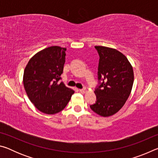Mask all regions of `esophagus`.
Wrapping results in <instances>:
<instances>
[{
    "label": "esophagus",
    "instance_id": "34e87169",
    "mask_svg": "<svg viewBox=\"0 0 158 158\" xmlns=\"http://www.w3.org/2000/svg\"><path fill=\"white\" fill-rule=\"evenodd\" d=\"M80 92L81 93H85L88 90V89H85V88H84V89H79V90Z\"/></svg>",
    "mask_w": 158,
    "mask_h": 158
}]
</instances>
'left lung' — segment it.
<instances>
[{
  "instance_id": "left-lung-1",
  "label": "left lung",
  "mask_w": 158,
  "mask_h": 158,
  "mask_svg": "<svg viewBox=\"0 0 158 158\" xmlns=\"http://www.w3.org/2000/svg\"><path fill=\"white\" fill-rule=\"evenodd\" d=\"M95 48L100 56V85L94 91L97 101L90 107L100 116L108 117L117 113L130 96L134 82L133 69L126 56L118 50L102 46Z\"/></svg>"
}]
</instances>
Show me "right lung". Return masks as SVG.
<instances>
[{
	"label": "right lung",
	"instance_id": "obj_1",
	"mask_svg": "<svg viewBox=\"0 0 158 158\" xmlns=\"http://www.w3.org/2000/svg\"><path fill=\"white\" fill-rule=\"evenodd\" d=\"M66 48L52 46L37 52L26 65L23 83L29 100L39 111L55 114L63 110L74 91L61 79Z\"/></svg>",
	"mask_w": 158,
	"mask_h": 158
}]
</instances>
